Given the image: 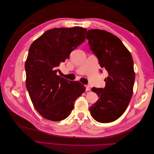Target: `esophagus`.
<instances>
[{
	"instance_id": "esophagus-1",
	"label": "esophagus",
	"mask_w": 154,
	"mask_h": 154,
	"mask_svg": "<svg viewBox=\"0 0 154 154\" xmlns=\"http://www.w3.org/2000/svg\"><path fill=\"white\" fill-rule=\"evenodd\" d=\"M85 91H91V87L89 85H85Z\"/></svg>"
}]
</instances>
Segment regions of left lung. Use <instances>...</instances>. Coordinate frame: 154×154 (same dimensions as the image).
Here are the masks:
<instances>
[{"label":"left lung","instance_id":"8db88e82","mask_svg":"<svg viewBox=\"0 0 154 154\" xmlns=\"http://www.w3.org/2000/svg\"><path fill=\"white\" fill-rule=\"evenodd\" d=\"M86 38L100 67L109 73L105 88H92L99 99L90 107V113L97 122H112L125 112L132 98L135 80L132 55L118 37L106 31L88 30Z\"/></svg>","mask_w":154,"mask_h":154}]
</instances>
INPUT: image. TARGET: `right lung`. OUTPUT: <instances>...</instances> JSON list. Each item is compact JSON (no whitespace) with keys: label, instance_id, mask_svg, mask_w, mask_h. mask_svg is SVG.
<instances>
[{"label":"right lung","instance_id":"add662e5","mask_svg":"<svg viewBox=\"0 0 154 154\" xmlns=\"http://www.w3.org/2000/svg\"><path fill=\"white\" fill-rule=\"evenodd\" d=\"M82 27L53 28L33 42L25 63L26 85L35 109L43 118L63 120L74 109V103L85 91L79 82L57 75V68L85 40Z\"/></svg>","mask_w":154,"mask_h":154}]
</instances>
